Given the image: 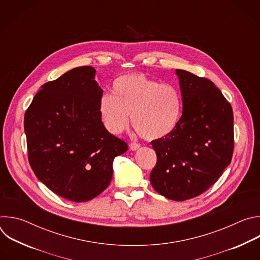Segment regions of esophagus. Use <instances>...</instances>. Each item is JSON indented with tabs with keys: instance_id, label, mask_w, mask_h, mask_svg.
<instances>
[{
	"instance_id": "obj_1",
	"label": "esophagus",
	"mask_w": 260,
	"mask_h": 260,
	"mask_svg": "<svg viewBox=\"0 0 260 260\" xmlns=\"http://www.w3.org/2000/svg\"><path fill=\"white\" fill-rule=\"evenodd\" d=\"M140 147H141V146H140V144H138V143H131V144H129V148H131V150H133V151L138 150Z\"/></svg>"
}]
</instances>
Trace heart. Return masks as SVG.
Segmentation results:
<instances>
[{"mask_svg":"<svg viewBox=\"0 0 260 260\" xmlns=\"http://www.w3.org/2000/svg\"><path fill=\"white\" fill-rule=\"evenodd\" d=\"M99 112L106 129L119 135L128 125V115L138 134L146 140H160L177 127L182 113L180 91L160 84L143 74H127L112 85V94H104Z\"/></svg>","mask_w":260,"mask_h":260,"instance_id":"1","label":"heart"}]
</instances>
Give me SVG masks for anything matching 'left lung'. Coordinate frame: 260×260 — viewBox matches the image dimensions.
Segmentation results:
<instances>
[{
    "instance_id": "left-lung-1",
    "label": "left lung",
    "mask_w": 260,
    "mask_h": 260,
    "mask_svg": "<svg viewBox=\"0 0 260 260\" xmlns=\"http://www.w3.org/2000/svg\"><path fill=\"white\" fill-rule=\"evenodd\" d=\"M176 75L182 116L171 135L151 142L157 161L150 182L161 196L182 202L208 190L231 164L234 113L211 80L184 70Z\"/></svg>"
}]
</instances>
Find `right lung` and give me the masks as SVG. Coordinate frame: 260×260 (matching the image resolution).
<instances>
[{"instance_id": "1", "label": "right lung", "mask_w": 260, "mask_h": 260, "mask_svg": "<svg viewBox=\"0 0 260 260\" xmlns=\"http://www.w3.org/2000/svg\"><path fill=\"white\" fill-rule=\"evenodd\" d=\"M90 66L45 83L24 114L31 170L55 194L75 203L102 193L113 176V160L127 144L104 126L103 89Z\"/></svg>"}]
</instances>
